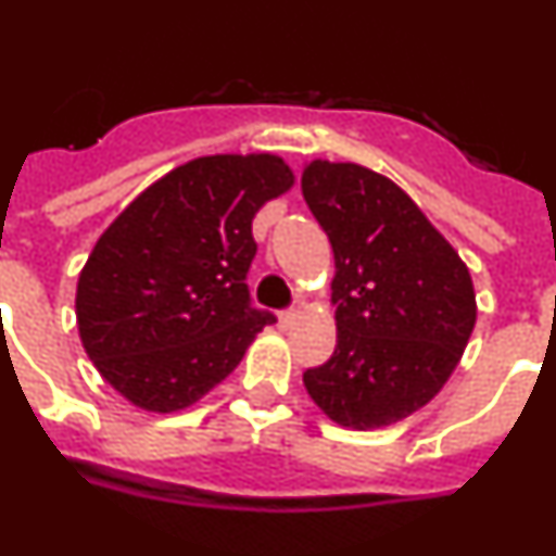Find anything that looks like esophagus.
Returning a JSON list of instances; mask_svg holds the SVG:
<instances>
[{
    "mask_svg": "<svg viewBox=\"0 0 556 556\" xmlns=\"http://www.w3.org/2000/svg\"><path fill=\"white\" fill-rule=\"evenodd\" d=\"M298 317H301V312H298V308H287V312H281V326H292Z\"/></svg>",
    "mask_w": 556,
    "mask_h": 556,
    "instance_id": "1",
    "label": "esophagus"
}]
</instances>
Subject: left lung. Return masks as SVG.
I'll return each instance as SVG.
<instances>
[{
	"label": "left lung",
	"instance_id": "left-lung-1",
	"mask_svg": "<svg viewBox=\"0 0 556 556\" xmlns=\"http://www.w3.org/2000/svg\"><path fill=\"white\" fill-rule=\"evenodd\" d=\"M301 189L337 267V348L303 384L339 426H392L429 404L462 358L476 326L470 273L378 172L312 161Z\"/></svg>",
	"mask_w": 556,
	"mask_h": 556
}]
</instances>
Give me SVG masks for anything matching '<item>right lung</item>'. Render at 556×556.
I'll return each instance as SVG.
<instances>
[{"label": "right lung", "mask_w": 556, "mask_h": 556, "mask_svg": "<svg viewBox=\"0 0 556 556\" xmlns=\"http://www.w3.org/2000/svg\"><path fill=\"white\" fill-rule=\"evenodd\" d=\"M292 180L267 152L205 155L141 191L100 236L77 281V328L130 404L186 409L273 326L248 289L253 217Z\"/></svg>", "instance_id": "obj_1"}]
</instances>
